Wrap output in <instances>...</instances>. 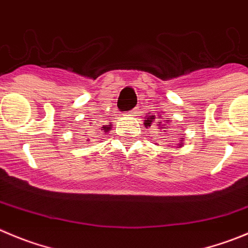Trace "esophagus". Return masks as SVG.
<instances>
[{
	"instance_id": "1",
	"label": "esophagus",
	"mask_w": 248,
	"mask_h": 248,
	"mask_svg": "<svg viewBox=\"0 0 248 248\" xmlns=\"http://www.w3.org/2000/svg\"><path fill=\"white\" fill-rule=\"evenodd\" d=\"M132 113V116H136V110H133V112H131Z\"/></svg>"
}]
</instances>
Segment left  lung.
I'll use <instances>...</instances> for the list:
<instances>
[{
    "instance_id": "obj_1",
    "label": "left lung",
    "mask_w": 248,
    "mask_h": 248,
    "mask_svg": "<svg viewBox=\"0 0 248 248\" xmlns=\"http://www.w3.org/2000/svg\"><path fill=\"white\" fill-rule=\"evenodd\" d=\"M161 112H163V111H160L159 113H161ZM158 119H163V117H161L160 115H158V117H156L155 115H147V116H145V119H144V126L145 127H150L153 124H154V121H155V120H158ZM169 124H170V121H160V122H156V126H159V129H160V131L165 132L166 131L165 126H168ZM180 140H181V142L177 144V148H181L182 145H184V144H182V142L185 140V137L180 138Z\"/></svg>"
}]
</instances>
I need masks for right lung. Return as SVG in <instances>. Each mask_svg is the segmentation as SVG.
<instances>
[{"instance_id":"1","label":"right lung","mask_w":248,"mask_h":248,"mask_svg":"<svg viewBox=\"0 0 248 248\" xmlns=\"http://www.w3.org/2000/svg\"><path fill=\"white\" fill-rule=\"evenodd\" d=\"M111 124H103V127H100L101 132H104V135H106V133H108V132L111 131Z\"/></svg>"}]
</instances>
